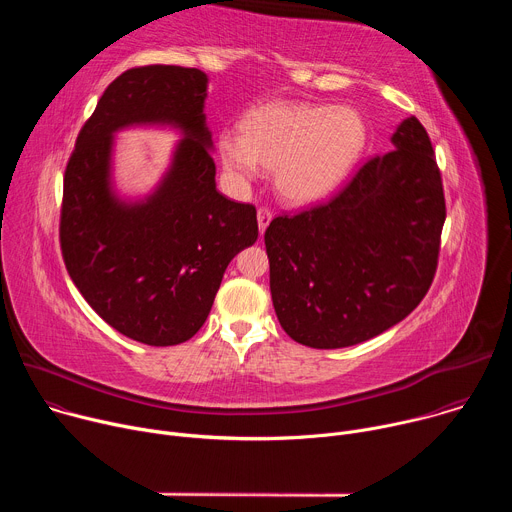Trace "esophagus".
Masks as SVG:
<instances>
[{
  "mask_svg": "<svg viewBox=\"0 0 512 512\" xmlns=\"http://www.w3.org/2000/svg\"><path fill=\"white\" fill-rule=\"evenodd\" d=\"M271 218H273V214H271L269 208H259V210H257V223H259V235H261V237H263L265 229L269 227Z\"/></svg>",
  "mask_w": 512,
  "mask_h": 512,
  "instance_id": "1",
  "label": "esophagus"
}]
</instances>
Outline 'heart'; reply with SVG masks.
I'll list each match as a JSON object with an SVG mask.
<instances>
[{
	"mask_svg": "<svg viewBox=\"0 0 512 512\" xmlns=\"http://www.w3.org/2000/svg\"><path fill=\"white\" fill-rule=\"evenodd\" d=\"M367 143V125L352 107L269 101L253 107L241 133L225 131L216 154L229 182L243 190L261 168L273 170L275 194L294 206L330 196Z\"/></svg>",
	"mask_w": 512,
	"mask_h": 512,
	"instance_id": "1",
	"label": "heart"
}]
</instances>
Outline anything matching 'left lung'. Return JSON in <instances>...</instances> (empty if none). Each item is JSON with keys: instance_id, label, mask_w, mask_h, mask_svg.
Masks as SVG:
<instances>
[{"instance_id": "left-lung-1", "label": "left lung", "mask_w": 512, "mask_h": 512, "mask_svg": "<svg viewBox=\"0 0 512 512\" xmlns=\"http://www.w3.org/2000/svg\"><path fill=\"white\" fill-rule=\"evenodd\" d=\"M395 150L364 164L322 206L265 231L271 300L287 336L310 348L360 344L407 318L433 281L446 221L425 127L403 119Z\"/></svg>"}]
</instances>
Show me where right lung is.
<instances>
[{
    "mask_svg": "<svg viewBox=\"0 0 512 512\" xmlns=\"http://www.w3.org/2000/svg\"><path fill=\"white\" fill-rule=\"evenodd\" d=\"M198 68L125 70L99 99L64 172L60 247L70 279L117 332L150 346L190 340L206 322L233 257L257 241V210L216 190ZM133 126L181 139L155 188L123 195L114 135Z\"/></svg>",
    "mask_w": 512,
    "mask_h": 512,
    "instance_id": "right-lung-1",
    "label": "right lung"
}]
</instances>
